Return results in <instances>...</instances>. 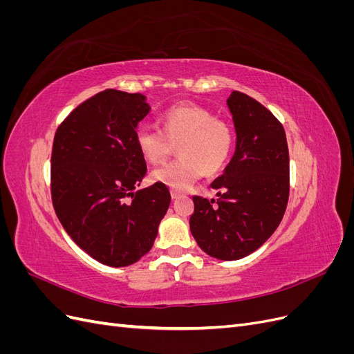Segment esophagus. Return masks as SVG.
I'll use <instances>...</instances> for the list:
<instances>
[{"mask_svg": "<svg viewBox=\"0 0 354 354\" xmlns=\"http://www.w3.org/2000/svg\"><path fill=\"white\" fill-rule=\"evenodd\" d=\"M185 195L181 194V192H178V190H171V198L173 199H180V198H183Z\"/></svg>", "mask_w": 354, "mask_h": 354, "instance_id": "obj_1", "label": "esophagus"}]
</instances>
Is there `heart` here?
Segmentation results:
<instances>
[{"instance_id": "obj_1", "label": "heart", "mask_w": 354, "mask_h": 354, "mask_svg": "<svg viewBox=\"0 0 354 354\" xmlns=\"http://www.w3.org/2000/svg\"><path fill=\"white\" fill-rule=\"evenodd\" d=\"M162 131L142 127L136 133L138 152L149 164L167 160L178 145L180 159L153 171V180L186 189L203 173L216 174L226 165L233 147L232 127L196 104H178L160 116Z\"/></svg>"}]
</instances>
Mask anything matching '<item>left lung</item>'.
I'll use <instances>...</instances> for the list:
<instances>
[{
    "instance_id": "left-lung-1",
    "label": "left lung",
    "mask_w": 354,
    "mask_h": 354,
    "mask_svg": "<svg viewBox=\"0 0 354 354\" xmlns=\"http://www.w3.org/2000/svg\"><path fill=\"white\" fill-rule=\"evenodd\" d=\"M236 149L211 183L217 201L194 196L190 232L214 259L233 261L257 251L279 226L289 196V153L282 124L241 91L227 99Z\"/></svg>"
}]
</instances>
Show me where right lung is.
Listing matches in <instances>:
<instances>
[{
    "mask_svg": "<svg viewBox=\"0 0 354 354\" xmlns=\"http://www.w3.org/2000/svg\"><path fill=\"white\" fill-rule=\"evenodd\" d=\"M146 95L104 90L60 124L51 153V198L63 229L82 251L111 267L134 264L153 246L171 202L165 185L145 189L137 125Z\"/></svg>",
    "mask_w": 354,
    "mask_h": 354,
    "instance_id": "right-lung-1",
    "label": "right lung"
}]
</instances>
